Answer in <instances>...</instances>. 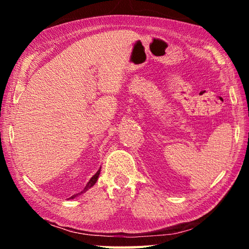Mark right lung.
Here are the masks:
<instances>
[{"mask_svg":"<svg viewBox=\"0 0 249 249\" xmlns=\"http://www.w3.org/2000/svg\"><path fill=\"white\" fill-rule=\"evenodd\" d=\"M100 171H101V168H100V169L98 170V172H96V174L93 176V177H92V178L90 179V181H89V182H88L87 183V185H86V187H84V189H83V190L81 191V192H79V193H77V195H73L72 196H70L69 197V199H73V197H75V196H80V195H82V193H84V192H86V191H88V190H89V189L91 188V187H93V185L95 184V182H96V180H98V178H99V175H100Z\"/></svg>","mask_w":249,"mask_h":249,"instance_id":"right-lung-1","label":"right lung"}]
</instances>
